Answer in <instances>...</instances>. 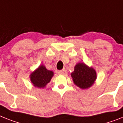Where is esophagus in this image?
Here are the masks:
<instances>
[{"mask_svg": "<svg viewBox=\"0 0 123 123\" xmlns=\"http://www.w3.org/2000/svg\"><path fill=\"white\" fill-rule=\"evenodd\" d=\"M58 74H62V75H66L67 74V70H62L61 71H58Z\"/></svg>", "mask_w": 123, "mask_h": 123, "instance_id": "obj_1", "label": "esophagus"}]
</instances>
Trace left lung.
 Returning <instances> with one entry per match:
<instances>
[{"label": "left lung", "instance_id": "obj_1", "mask_svg": "<svg viewBox=\"0 0 123 123\" xmlns=\"http://www.w3.org/2000/svg\"><path fill=\"white\" fill-rule=\"evenodd\" d=\"M71 76L74 84L82 89L91 87L97 79L96 70L84 63H79L75 66Z\"/></svg>", "mask_w": 123, "mask_h": 123}]
</instances>
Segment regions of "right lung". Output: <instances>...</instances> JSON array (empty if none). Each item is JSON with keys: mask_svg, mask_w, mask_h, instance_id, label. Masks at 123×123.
Wrapping results in <instances>:
<instances>
[{"mask_svg": "<svg viewBox=\"0 0 123 123\" xmlns=\"http://www.w3.org/2000/svg\"><path fill=\"white\" fill-rule=\"evenodd\" d=\"M54 75L52 71L48 70L44 65H40L30 75V80L34 87L44 88Z\"/></svg>", "mask_w": 123, "mask_h": 123, "instance_id": "1", "label": "right lung"}]
</instances>
